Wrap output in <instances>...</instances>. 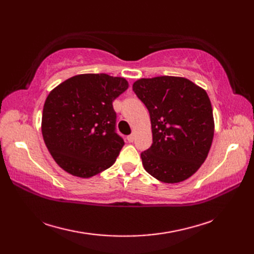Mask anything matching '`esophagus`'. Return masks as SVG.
I'll return each mask as SVG.
<instances>
[{"label":"esophagus","mask_w":254,"mask_h":254,"mask_svg":"<svg viewBox=\"0 0 254 254\" xmlns=\"http://www.w3.org/2000/svg\"><path fill=\"white\" fill-rule=\"evenodd\" d=\"M134 138H135V135H134V134H131V135L127 136V141L130 142V143H132L134 141Z\"/></svg>","instance_id":"obj_1"}]
</instances>
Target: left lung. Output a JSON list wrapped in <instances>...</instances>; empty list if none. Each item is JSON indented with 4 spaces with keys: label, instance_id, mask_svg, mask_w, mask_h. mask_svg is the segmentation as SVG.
Listing matches in <instances>:
<instances>
[{
    "label": "left lung",
    "instance_id": "1",
    "mask_svg": "<svg viewBox=\"0 0 254 254\" xmlns=\"http://www.w3.org/2000/svg\"><path fill=\"white\" fill-rule=\"evenodd\" d=\"M133 90L149 111L153 144L141 154L144 169L164 183L195 174L212 146L215 123L205 89L179 76L139 78Z\"/></svg>",
    "mask_w": 254,
    "mask_h": 254
}]
</instances>
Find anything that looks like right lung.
<instances>
[{
	"mask_svg": "<svg viewBox=\"0 0 254 254\" xmlns=\"http://www.w3.org/2000/svg\"><path fill=\"white\" fill-rule=\"evenodd\" d=\"M128 88L124 77L79 74L48 95L41 131L52 158L67 174L90 178L109 168L123 147L112 102Z\"/></svg>",
	"mask_w": 254,
	"mask_h": 254,
	"instance_id": "1",
	"label": "right lung"
}]
</instances>
